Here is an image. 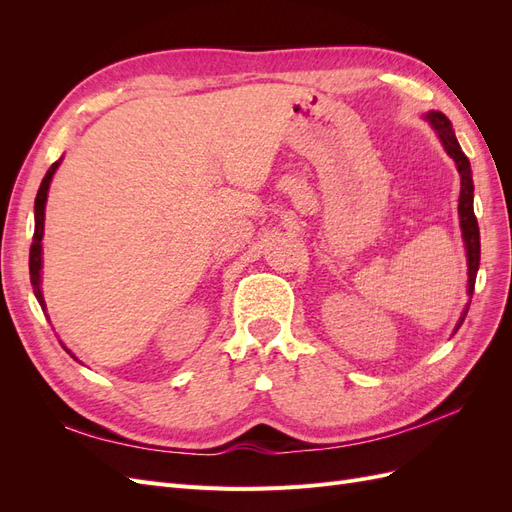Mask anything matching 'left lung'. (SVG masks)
<instances>
[{"mask_svg":"<svg viewBox=\"0 0 512 512\" xmlns=\"http://www.w3.org/2000/svg\"><path fill=\"white\" fill-rule=\"evenodd\" d=\"M427 121L436 128L440 141L446 149L448 156H451L457 164V170L461 175V194H459V218H461V232H463V241H466V250H468V292H474V282H476V271L480 265V232H478V222L474 215V183H472V168L470 160L466 158V153L461 151L451 121H448L442 113L431 111L427 113ZM468 309L463 312V318H466ZM463 318L459 320L457 329L461 327Z\"/></svg>","mask_w":512,"mask_h":512,"instance_id":"left-lung-1","label":"left lung"}]
</instances>
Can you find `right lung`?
Wrapping results in <instances>:
<instances>
[{"label":"right lung","mask_w":512,"mask_h":512,"mask_svg":"<svg viewBox=\"0 0 512 512\" xmlns=\"http://www.w3.org/2000/svg\"><path fill=\"white\" fill-rule=\"evenodd\" d=\"M61 160L53 162V166L46 170V175L40 183V190H38V196H36V207H34V213H36V230H34V241H32V250H29V277H32V286H34V294L38 303L42 305V309L46 312V303H44V297H42V290H40V269H42V232H44V205H46V194H49V185H51V179L55 175V170L59 166ZM66 352H70L68 348H64ZM72 354V352H70ZM74 356V354H72Z\"/></svg>","instance_id":"obj_1"}]
</instances>
